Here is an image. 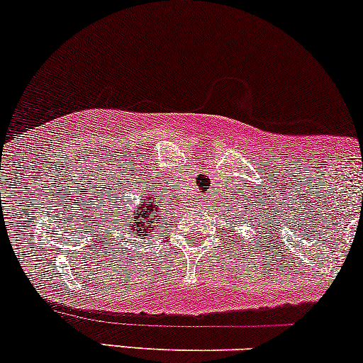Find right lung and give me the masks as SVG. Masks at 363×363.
I'll return each mask as SVG.
<instances>
[{
  "mask_svg": "<svg viewBox=\"0 0 363 363\" xmlns=\"http://www.w3.org/2000/svg\"><path fill=\"white\" fill-rule=\"evenodd\" d=\"M132 215L126 216V220L132 225H128V230L133 235H150L152 228H155L157 221H160L159 213H157V201L152 194H148V198L143 201L142 204H137V208L133 211H130Z\"/></svg>",
  "mask_w": 363,
  "mask_h": 363,
  "instance_id": "obj_1",
  "label": "right lung"
}]
</instances>
